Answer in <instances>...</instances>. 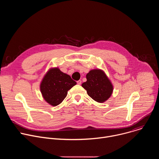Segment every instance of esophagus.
Returning a JSON list of instances; mask_svg holds the SVG:
<instances>
[{
  "label": "esophagus",
  "instance_id": "1",
  "mask_svg": "<svg viewBox=\"0 0 159 159\" xmlns=\"http://www.w3.org/2000/svg\"><path fill=\"white\" fill-rule=\"evenodd\" d=\"M77 84H78V85H80V84H81V83H82V81H81L80 80H79L77 81Z\"/></svg>",
  "mask_w": 159,
  "mask_h": 159
}]
</instances>
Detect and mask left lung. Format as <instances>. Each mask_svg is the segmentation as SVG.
Here are the masks:
<instances>
[{
	"label": "left lung",
	"instance_id": "obj_1",
	"mask_svg": "<svg viewBox=\"0 0 159 159\" xmlns=\"http://www.w3.org/2000/svg\"><path fill=\"white\" fill-rule=\"evenodd\" d=\"M86 79L87 81L82 86L95 101L102 103L111 97L113 92V85L102 70L98 69L90 70L86 75Z\"/></svg>",
	"mask_w": 159,
	"mask_h": 159
}]
</instances>
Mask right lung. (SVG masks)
<instances>
[{"mask_svg":"<svg viewBox=\"0 0 159 159\" xmlns=\"http://www.w3.org/2000/svg\"><path fill=\"white\" fill-rule=\"evenodd\" d=\"M76 84L70 75L62 72L59 68L53 67L44 75L39 85L40 91L45 101L56 106L66 98L68 90Z\"/></svg>","mask_w":159,"mask_h":159,"instance_id":"1","label":"right lung"}]
</instances>
